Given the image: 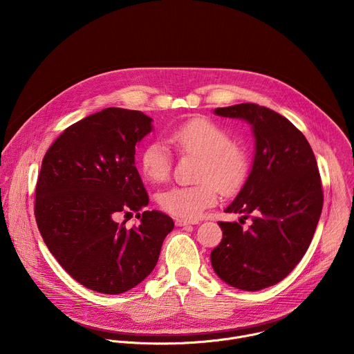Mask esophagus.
<instances>
[{
    "label": "esophagus",
    "mask_w": 354,
    "mask_h": 354,
    "mask_svg": "<svg viewBox=\"0 0 354 354\" xmlns=\"http://www.w3.org/2000/svg\"><path fill=\"white\" fill-rule=\"evenodd\" d=\"M175 224L178 227H186V225H193V224H197V221H189V220H183V218H176L175 220Z\"/></svg>",
    "instance_id": "esophagus-1"
}]
</instances>
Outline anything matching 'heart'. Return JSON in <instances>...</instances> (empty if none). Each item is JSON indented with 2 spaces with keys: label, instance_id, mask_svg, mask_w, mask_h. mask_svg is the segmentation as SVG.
Here are the masks:
<instances>
[{
  "label": "heart",
  "instance_id": "1",
  "mask_svg": "<svg viewBox=\"0 0 354 354\" xmlns=\"http://www.w3.org/2000/svg\"><path fill=\"white\" fill-rule=\"evenodd\" d=\"M168 141L182 156L200 157L193 186H175L160 193V207L178 218L196 220L216 205L218 192L235 194L249 174L246 151L235 144L227 130L206 118H196L174 127ZM140 169L151 183H162L172 172V154L160 140L149 141L140 153Z\"/></svg>",
  "mask_w": 354,
  "mask_h": 354
}]
</instances>
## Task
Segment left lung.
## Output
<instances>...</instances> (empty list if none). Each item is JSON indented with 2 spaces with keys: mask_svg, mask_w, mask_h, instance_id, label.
Instances as JSON below:
<instances>
[{
  "mask_svg": "<svg viewBox=\"0 0 354 354\" xmlns=\"http://www.w3.org/2000/svg\"><path fill=\"white\" fill-rule=\"evenodd\" d=\"M224 118L252 124L257 154L249 178L225 213L252 217L243 228L220 221L223 239L212 265L227 284L257 291L283 280L306 255L324 205L313 148L290 120L257 104L217 108Z\"/></svg>",
  "mask_w": 354,
  "mask_h": 354,
  "instance_id": "1",
  "label": "left lung"
}]
</instances>
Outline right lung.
I'll list each match as a JSON object with an SVG mask.
<instances>
[{
	"mask_svg": "<svg viewBox=\"0 0 354 354\" xmlns=\"http://www.w3.org/2000/svg\"><path fill=\"white\" fill-rule=\"evenodd\" d=\"M151 131L140 111L106 108L67 127L41 161L35 217L63 269L89 290L120 294L156 268L174 230L169 216L143 212L148 194L134 165L136 145ZM136 212L127 230L119 214Z\"/></svg>",
	"mask_w": 354,
	"mask_h": 354,
	"instance_id": "1",
	"label": "right lung"
}]
</instances>
